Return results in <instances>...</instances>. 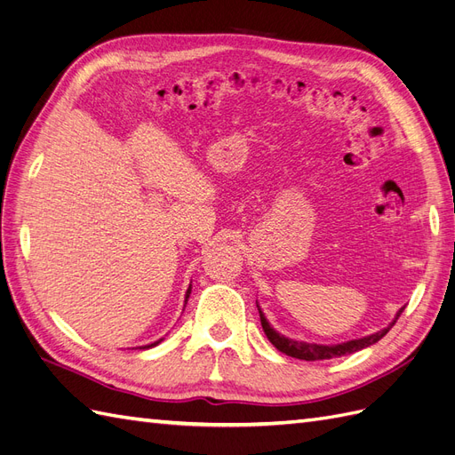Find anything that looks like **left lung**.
<instances>
[{
	"mask_svg": "<svg viewBox=\"0 0 455 455\" xmlns=\"http://www.w3.org/2000/svg\"><path fill=\"white\" fill-rule=\"evenodd\" d=\"M256 307L259 311V321H261V328H264V332L267 336V339L273 343L275 347H277L281 353L288 355V356H294V359L299 361H324V359H336V356H343V355H351L355 351H361L364 347L374 346L378 343L385 334L389 332L393 328V324L396 323L398 316L404 311V307L398 309L396 316L393 319V323H389L383 330H378V332L359 338V339H349V341H343V343H336V346H323V343H307V341H298L292 338H286L283 334H279L277 330H275L269 321L266 319L264 311H261L259 304L256 301Z\"/></svg>",
	"mask_w": 455,
	"mask_h": 455,
	"instance_id": "obj_1",
	"label": "left lung"
}]
</instances>
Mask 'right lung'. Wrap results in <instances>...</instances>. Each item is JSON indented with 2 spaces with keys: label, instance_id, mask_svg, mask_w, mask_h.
<instances>
[{
  "label": "right lung",
  "instance_id": "add662e5",
  "mask_svg": "<svg viewBox=\"0 0 455 455\" xmlns=\"http://www.w3.org/2000/svg\"><path fill=\"white\" fill-rule=\"evenodd\" d=\"M189 294H191V284H189V288H188V291H186V304H188V298H189ZM164 338H161V339H157V341H154V343H149V346H142L140 349H149V347H156V346H159V343L163 341Z\"/></svg>",
  "mask_w": 455,
  "mask_h": 455
}]
</instances>
